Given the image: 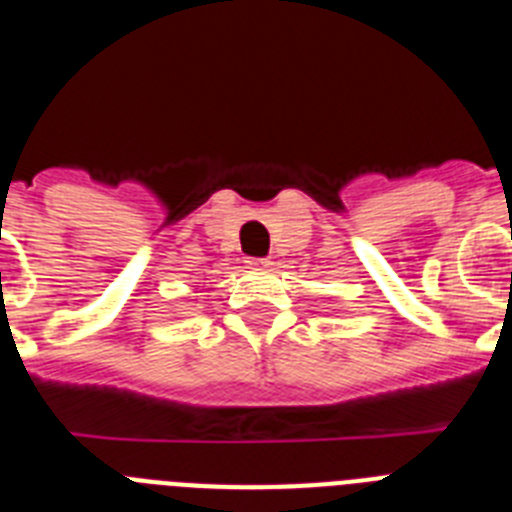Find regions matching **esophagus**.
Returning a JSON list of instances; mask_svg holds the SVG:
<instances>
[{
    "mask_svg": "<svg viewBox=\"0 0 512 512\" xmlns=\"http://www.w3.org/2000/svg\"><path fill=\"white\" fill-rule=\"evenodd\" d=\"M248 264H251V266H266V264H269V259H248Z\"/></svg>",
    "mask_w": 512,
    "mask_h": 512,
    "instance_id": "esophagus-1",
    "label": "esophagus"
}]
</instances>
